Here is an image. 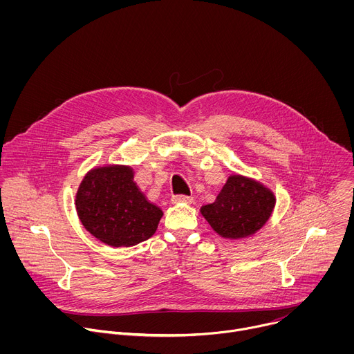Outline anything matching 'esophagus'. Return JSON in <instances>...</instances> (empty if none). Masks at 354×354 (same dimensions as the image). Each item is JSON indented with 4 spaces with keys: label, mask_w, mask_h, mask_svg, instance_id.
<instances>
[{
    "label": "esophagus",
    "mask_w": 354,
    "mask_h": 354,
    "mask_svg": "<svg viewBox=\"0 0 354 354\" xmlns=\"http://www.w3.org/2000/svg\"><path fill=\"white\" fill-rule=\"evenodd\" d=\"M192 197L190 196H185V194H178V196H174L172 197V201L174 203H178V205H180V203H186V205H189V203H192Z\"/></svg>",
    "instance_id": "obj_1"
}]
</instances>
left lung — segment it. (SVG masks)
<instances>
[{
    "label": "left lung",
    "instance_id": "left-lung-1",
    "mask_svg": "<svg viewBox=\"0 0 354 354\" xmlns=\"http://www.w3.org/2000/svg\"><path fill=\"white\" fill-rule=\"evenodd\" d=\"M276 197L261 182L231 175L216 201L200 209L212 228L223 238H246L259 231L270 218Z\"/></svg>",
    "mask_w": 354,
    "mask_h": 354
}]
</instances>
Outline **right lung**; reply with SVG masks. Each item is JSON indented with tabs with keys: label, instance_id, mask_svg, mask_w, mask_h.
<instances>
[{
	"label": "right lung",
	"instance_id": "right-lung-1",
	"mask_svg": "<svg viewBox=\"0 0 354 354\" xmlns=\"http://www.w3.org/2000/svg\"><path fill=\"white\" fill-rule=\"evenodd\" d=\"M126 165L91 169L77 196V214L96 239L109 246H133L157 231L162 210L147 200Z\"/></svg>",
	"mask_w": 354,
	"mask_h": 354
}]
</instances>
